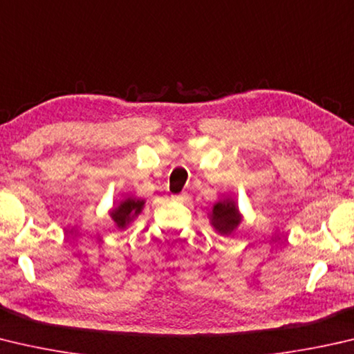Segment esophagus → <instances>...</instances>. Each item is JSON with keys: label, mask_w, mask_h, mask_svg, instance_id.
<instances>
[{"label": "esophagus", "mask_w": 354, "mask_h": 354, "mask_svg": "<svg viewBox=\"0 0 354 354\" xmlns=\"http://www.w3.org/2000/svg\"><path fill=\"white\" fill-rule=\"evenodd\" d=\"M187 198H189L187 192H181V194H179V195H173L171 196L173 201H185V199H187Z\"/></svg>", "instance_id": "1"}]
</instances>
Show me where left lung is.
<instances>
[{
    "label": "left lung",
    "instance_id": "obj_1",
    "mask_svg": "<svg viewBox=\"0 0 354 354\" xmlns=\"http://www.w3.org/2000/svg\"><path fill=\"white\" fill-rule=\"evenodd\" d=\"M241 221V215L234 201L226 199L214 205L212 210V226H214L220 234H230L239 226Z\"/></svg>",
    "mask_w": 354,
    "mask_h": 354
}]
</instances>
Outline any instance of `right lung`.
Masks as SVG:
<instances>
[{"label": "right lung", "instance_id": "obj_1", "mask_svg": "<svg viewBox=\"0 0 354 354\" xmlns=\"http://www.w3.org/2000/svg\"><path fill=\"white\" fill-rule=\"evenodd\" d=\"M144 207L142 199L136 198H127L122 201L118 207L111 210V218L114 223L118 224L119 229L127 227V224L130 223L134 216L140 214V210Z\"/></svg>", "mask_w": 354, "mask_h": 354}]
</instances>
